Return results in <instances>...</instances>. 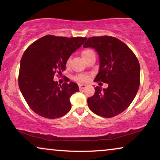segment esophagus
<instances>
[{
	"instance_id": "34e87169",
	"label": "esophagus",
	"mask_w": 160,
	"mask_h": 160,
	"mask_svg": "<svg viewBox=\"0 0 160 160\" xmlns=\"http://www.w3.org/2000/svg\"><path fill=\"white\" fill-rule=\"evenodd\" d=\"M85 88H86V85H84V84H80V85H79V88H80V90L85 89Z\"/></svg>"
}]
</instances>
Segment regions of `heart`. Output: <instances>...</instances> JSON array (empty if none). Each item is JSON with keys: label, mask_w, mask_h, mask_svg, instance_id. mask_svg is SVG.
<instances>
[{"label": "heart", "mask_w": 160, "mask_h": 160, "mask_svg": "<svg viewBox=\"0 0 160 160\" xmlns=\"http://www.w3.org/2000/svg\"><path fill=\"white\" fill-rule=\"evenodd\" d=\"M93 53H94V52L92 50H91V49H85V50H83L82 51L81 54H82V58H84L85 61H86L87 58H88L91 54H93ZM69 63H70V58H68L66 61L67 66H69ZM88 78H89L88 75H79L76 76L75 79L78 81H80V82H85V81H87L88 80Z\"/></svg>", "instance_id": "heart-1"}]
</instances>
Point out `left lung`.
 Here are the masks:
<instances>
[{"mask_svg":"<svg viewBox=\"0 0 160 160\" xmlns=\"http://www.w3.org/2000/svg\"><path fill=\"white\" fill-rule=\"evenodd\" d=\"M93 48L99 56V72L95 82L107 83V88H95L88 98L93 113L103 118L118 115L133 101L140 85V64L134 53L124 42L112 36L91 37L83 45Z\"/></svg>","mask_w":160,"mask_h":160,"instance_id":"1","label":"left lung"}]
</instances>
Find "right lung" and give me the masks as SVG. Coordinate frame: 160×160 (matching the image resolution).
Instances as JSON below:
<instances>
[{
  "label": "right lung",
  "mask_w": 160,
  "mask_h": 160,
  "mask_svg": "<svg viewBox=\"0 0 160 160\" xmlns=\"http://www.w3.org/2000/svg\"><path fill=\"white\" fill-rule=\"evenodd\" d=\"M86 39L48 35L24 51L20 62L19 87L29 107L38 115L56 119L71 109L69 98L79 91L78 85L74 82L58 85L53 77L66 69L67 58Z\"/></svg>",
  "instance_id": "obj_1"
}]
</instances>
